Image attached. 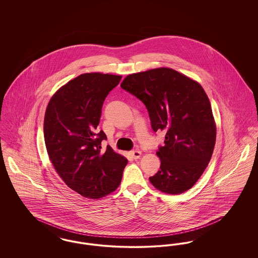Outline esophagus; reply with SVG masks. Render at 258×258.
Listing matches in <instances>:
<instances>
[{
    "label": "esophagus",
    "mask_w": 258,
    "mask_h": 258,
    "mask_svg": "<svg viewBox=\"0 0 258 258\" xmlns=\"http://www.w3.org/2000/svg\"><path fill=\"white\" fill-rule=\"evenodd\" d=\"M131 155H132L133 159L137 160V159H139V158H140V156H141V152L136 150V151H133V152H131Z\"/></svg>",
    "instance_id": "obj_1"
}]
</instances>
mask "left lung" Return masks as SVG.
Segmentation results:
<instances>
[{
	"label": "left lung",
	"instance_id": "left-lung-1",
	"mask_svg": "<svg viewBox=\"0 0 258 258\" xmlns=\"http://www.w3.org/2000/svg\"><path fill=\"white\" fill-rule=\"evenodd\" d=\"M121 87L146 106L155 133H165L157 152L160 170L150 182L160 191L179 195L189 189L206 169L216 143L211 103L197 81L172 69L130 74Z\"/></svg>",
	"mask_w": 258,
	"mask_h": 258
}]
</instances>
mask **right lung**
Here are the masks:
<instances>
[{"label": "right lung", "instance_id": "obj_1", "mask_svg": "<svg viewBox=\"0 0 258 258\" xmlns=\"http://www.w3.org/2000/svg\"><path fill=\"white\" fill-rule=\"evenodd\" d=\"M122 76L84 74L69 81L50 99L43 135L50 160L62 181L89 198H100L121 183L127 160L110 146L98 125L101 107Z\"/></svg>", "mask_w": 258, "mask_h": 258}]
</instances>
